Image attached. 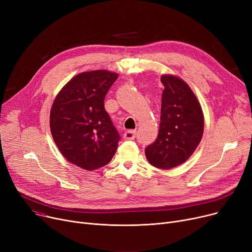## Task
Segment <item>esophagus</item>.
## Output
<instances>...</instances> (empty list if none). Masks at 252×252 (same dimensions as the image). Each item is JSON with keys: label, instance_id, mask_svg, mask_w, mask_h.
I'll return each instance as SVG.
<instances>
[{"label": "esophagus", "instance_id": "esophagus-1", "mask_svg": "<svg viewBox=\"0 0 252 252\" xmlns=\"http://www.w3.org/2000/svg\"><path fill=\"white\" fill-rule=\"evenodd\" d=\"M136 130H127L124 134V139L125 140H134L136 138Z\"/></svg>", "mask_w": 252, "mask_h": 252}]
</instances>
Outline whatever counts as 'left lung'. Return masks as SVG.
<instances>
[{"instance_id":"obj_1","label":"left lung","mask_w":252,"mask_h":252,"mask_svg":"<svg viewBox=\"0 0 252 252\" xmlns=\"http://www.w3.org/2000/svg\"><path fill=\"white\" fill-rule=\"evenodd\" d=\"M159 131L145 149L150 164L161 169L187 161L199 145L204 129L203 112L191 88L182 78L163 74Z\"/></svg>"}]
</instances>
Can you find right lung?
Instances as JSON below:
<instances>
[{"instance_id":"obj_1","label":"right lung","mask_w":252,"mask_h":252,"mask_svg":"<svg viewBox=\"0 0 252 252\" xmlns=\"http://www.w3.org/2000/svg\"><path fill=\"white\" fill-rule=\"evenodd\" d=\"M118 74L82 72L66 84L53 102L50 128L61 154L87 170L108 164L121 140L104 108V99Z\"/></svg>"}]
</instances>
